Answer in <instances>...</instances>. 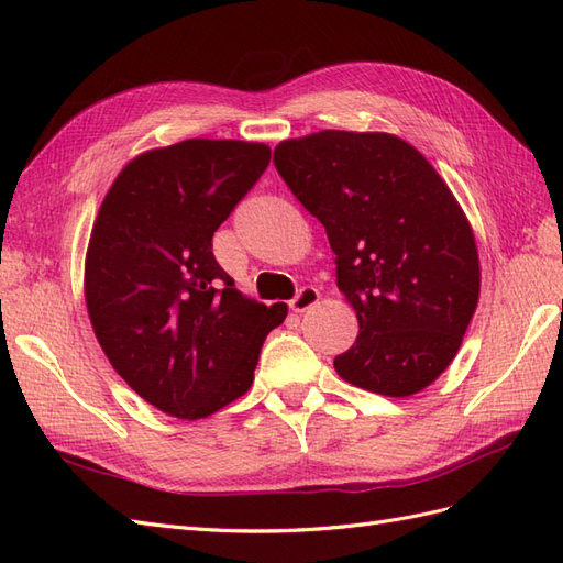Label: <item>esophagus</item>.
<instances>
[{
    "mask_svg": "<svg viewBox=\"0 0 563 563\" xmlns=\"http://www.w3.org/2000/svg\"><path fill=\"white\" fill-rule=\"evenodd\" d=\"M319 302V291L314 286H302L300 291L296 294V298L288 302V308H291L294 312H305V310H310L312 305H317Z\"/></svg>",
    "mask_w": 563,
    "mask_h": 563,
    "instance_id": "obj_1",
    "label": "esophagus"
}]
</instances>
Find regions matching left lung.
Segmentation results:
<instances>
[{"label": "left lung", "instance_id": "obj_1", "mask_svg": "<svg viewBox=\"0 0 563 563\" xmlns=\"http://www.w3.org/2000/svg\"><path fill=\"white\" fill-rule=\"evenodd\" d=\"M288 190L327 228L338 288L360 319L338 376L385 397L434 383L479 300V255L434 166L389 133L319 131L275 147Z\"/></svg>", "mask_w": 563, "mask_h": 563}]
</instances>
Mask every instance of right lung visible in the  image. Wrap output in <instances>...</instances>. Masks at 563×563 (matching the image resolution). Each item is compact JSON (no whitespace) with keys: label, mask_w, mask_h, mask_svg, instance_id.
<instances>
[{"label":"right lung","mask_w":563,"mask_h":563,"mask_svg":"<svg viewBox=\"0 0 563 563\" xmlns=\"http://www.w3.org/2000/svg\"><path fill=\"white\" fill-rule=\"evenodd\" d=\"M269 164V147L192 139L129 162L100 203L84 269L91 327L126 385L183 420L240 399L286 317L234 288L213 232Z\"/></svg>","instance_id":"add662e5"}]
</instances>
